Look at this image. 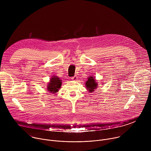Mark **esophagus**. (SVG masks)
I'll return each mask as SVG.
<instances>
[{
	"label": "esophagus",
	"instance_id": "obj_1",
	"mask_svg": "<svg viewBox=\"0 0 151 151\" xmlns=\"http://www.w3.org/2000/svg\"><path fill=\"white\" fill-rule=\"evenodd\" d=\"M72 79L73 81H76L78 79V76L76 75H75L74 76L72 77Z\"/></svg>",
	"mask_w": 151,
	"mask_h": 151
}]
</instances>
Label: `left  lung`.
I'll list each match as a JSON object with an SVG mask.
<instances>
[{
  "mask_svg": "<svg viewBox=\"0 0 151 151\" xmlns=\"http://www.w3.org/2000/svg\"><path fill=\"white\" fill-rule=\"evenodd\" d=\"M86 88L89 91V92L92 93L94 91V90L97 87V83L96 82V80L94 79V78L93 76H90L87 80V81L85 83Z\"/></svg>",
  "mask_w": 151,
  "mask_h": 151,
  "instance_id": "8db88e82",
  "label": "left lung"
}]
</instances>
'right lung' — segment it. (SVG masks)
<instances>
[{
    "instance_id": "1",
    "label": "right lung",
    "mask_w": 151,
    "mask_h": 151,
    "mask_svg": "<svg viewBox=\"0 0 151 151\" xmlns=\"http://www.w3.org/2000/svg\"><path fill=\"white\" fill-rule=\"evenodd\" d=\"M61 86V80L57 76H53L51 78L50 83L48 84L47 90L51 93H57Z\"/></svg>"
}]
</instances>
